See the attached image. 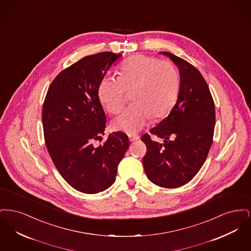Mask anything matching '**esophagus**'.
<instances>
[{"mask_svg": "<svg viewBox=\"0 0 251 251\" xmlns=\"http://www.w3.org/2000/svg\"><path fill=\"white\" fill-rule=\"evenodd\" d=\"M139 138H140V137H139V135H137V134H130V135H129V139H130L131 142L136 141V140H138Z\"/></svg>", "mask_w": 251, "mask_h": 251, "instance_id": "1", "label": "esophagus"}]
</instances>
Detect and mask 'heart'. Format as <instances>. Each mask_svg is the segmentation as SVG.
<instances>
[{
	"instance_id": "heart-1",
	"label": "heart",
	"mask_w": 251,
	"mask_h": 251,
	"mask_svg": "<svg viewBox=\"0 0 251 251\" xmlns=\"http://www.w3.org/2000/svg\"><path fill=\"white\" fill-rule=\"evenodd\" d=\"M179 74L167 60L134 55L120 67V76H106L99 85L100 102L111 114H118L125 104L127 91L134 102L113 121L116 130L133 133L141 130L152 115L167 114L179 95Z\"/></svg>"
}]
</instances>
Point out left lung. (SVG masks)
Instances as JSON below:
<instances>
[{
  "label": "left lung",
  "instance_id": "left-lung-1",
  "mask_svg": "<svg viewBox=\"0 0 251 251\" xmlns=\"http://www.w3.org/2000/svg\"><path fill=\"white\" fill-rule=\"evenodd\" d=\"M160 53L179 68V96L167 118L151 130L164 142L151 140L149 133L141 137L147 147L143 166L151 182L177 188L196 176L208 156L215 131V102L201 73L193 65L173 53Z\"/></svg>",
  "mask_w": 251,
  "mask_h": 251
}]
</instances>
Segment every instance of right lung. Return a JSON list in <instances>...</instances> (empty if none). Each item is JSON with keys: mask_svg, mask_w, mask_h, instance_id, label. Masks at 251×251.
I'll return each mask as SVG.
<instances>
[{"mask_svg": "<svg viewBox=\"0 0 251 251\" xmlns=\"http://www.w3.org/2000/svg\"><path fill=\"white\" fill-rule=\"evenodd\" d=\"M121 54L111 51L88 55L60 72L49 86L42 109L44 139L53 164L77 191H104L116 180L118 166L130 142L115 131L101 138L106 117L98 89L110 67Z\"/></svg>", "mask_w": 251, "mask_h": 251, "instance_id": "add662e5", "label": "right lung"}]
</instances>
